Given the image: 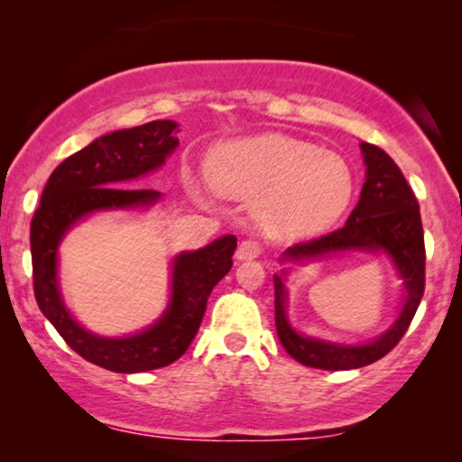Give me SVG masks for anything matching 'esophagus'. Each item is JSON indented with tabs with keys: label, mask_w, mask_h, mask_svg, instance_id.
<instances>
[{
	"label": "esophagus",
	"mask_w": 462,
	"mask_h": 462,
	"mask_svg": "<svg viewBox=\"0 0 462 462\" xmlns=\"http://www.w3.org/2000/svg\"><path fill=\"white\" fill-rule=\"evenodd\" d=\"M261 254H263V245L254 242V239H244V242L237 245V252H236L239 261H252V258H258Z\"/></svg>",
	"instance_id": "1"
}]
</instances>
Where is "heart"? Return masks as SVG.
<instances>
[{
    "mask_svg": "<svg viewBox=\"0 0 462 462\" xmlns=\"http://www.w3.org/2000/svg\"><path fill=\"white\" fill-rule=\"evenodd\" d=\"M206 179L223 198L256 201L258 220L277 237L324 231L343 217L356 191L349 163L338 153L277 132L214 149Z\"/></svg>",
    "mask_w": 462,
    "mask_h": 462,
    "instance_id": "1",
    "label": "heart"
}]
</instances>
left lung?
I'll use <instances>...</instances> for the list:
<instances>
[{
    "label": "left lung",
    "instance_id": "obj_1",
    "mask_svg": "<svg viewBox=\"0 0 462 462\" xmlns=\"http://www.w3.org/2000/svg\"><path fill=\"white\" fill-rule=\"evenodd\" d=\"M365 182L356 210L340 229L328 236L299 242L286 250V258L319 256L334 250H384L393 258L406 283V305L391 330L370 345L345 346L296 334L286 319V290L280 275L275 282V328L283 349L296 362L321 370H353L387 356L412 324L425 294V233L419 201L397 163L381 147L362 143Z\"/></svg>",
    "mask_w": 462,
    "mask_h": 462
}]
</instances>
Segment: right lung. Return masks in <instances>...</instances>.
I'll return each mask as SVG.
<instances>
[{"label": "right lung", "mask_w": 462, "mask_h": 462, "mask_svg": "<svg viewBox=\"0 0 462 462\" xmlns=\"http://www.w3.org/2000/svg\"><path fill=\"white\" fill-rule=\"evenodd\" d=\"M176 124L157 119L130 130H117L67 157L50 174L40 208L31 220L33 292L42 313L88 362L111 372H147L172 364L189 349L204 319L208 296L229 273L236 236H225L198 252L174 261L172 299L163 318L136 337L100 338L69 318L56 286V248L75 220L94 210L147 206L160 198L153 189L122 187L160 168L179 144Z\"/></svg>", "instance_id": "add662e5"}]
</instances>
